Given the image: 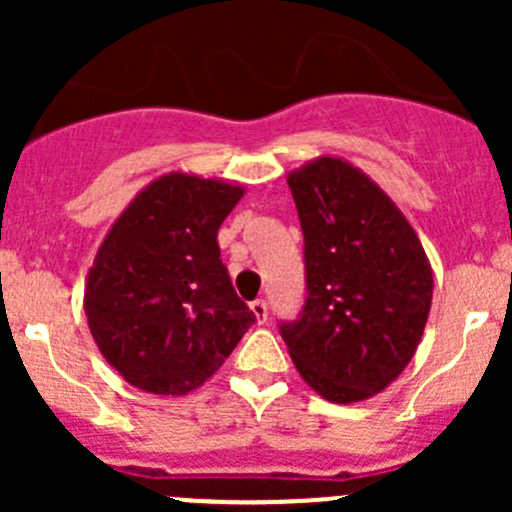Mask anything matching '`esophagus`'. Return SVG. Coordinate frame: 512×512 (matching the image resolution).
<instances>
[{"label":"esophagus","mask_w":512,"mask_h":512,"mask_svg":"<svg viewBox=\"0 0 512 512\" xmlns=\"http://www.w3.org/2000/svg\"><path fill=\"white\" fill-rule=\"evenodd\" d=\"M250 309H252V314H255L257 324L267 322V302H265V299H255V302L250 304Z\"/></svg>","instance_id":"34e87169"}]
</instances>
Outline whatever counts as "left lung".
<instances>
[{"label": "left lung", "mask_w": 512, "mask_h": 512, "mask_svg": "<svg viewBox=\"0 0 512 512\" xmlns=\"http://www.w3.org/2000/svg\"><path fill=\"white\" fill-rule=\"evenodd\" d=\"M287 185L302 223L307 302L297 322L282 324V339L322 399H371L414 359L431 312V262L394 200L349 160H309Z\"/></svg>", "instance_id": "left-lung-1"}]
</instances>
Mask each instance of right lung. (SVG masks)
I'll return each instance as SVG.
<instances>
[{"label":"right lung","mask_w":512,"mask_h":512,"mask_svg":"<svg viewBox=\"0 0 512 512\" xmlns=\"http://www.w3.org/2000/svg\"><path fill=\"white\" fill-rule=\"evenodd\" d=\"M242 195V185L173 170L151 180L103 237L84 312L98 352L136 389L190 394L255 324L218 245Z\"/></svg>","instance_id":"1"}]
</instances>
